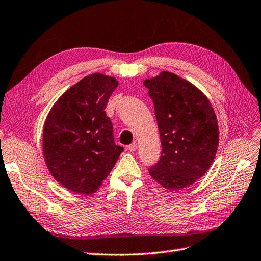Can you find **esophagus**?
Wrapping results in <instances>:
<instances>
[{
	"mask_svg": "<svg viewBox=\"0 0 261 261\" xmlns=\"http://www.w3.org/2000/svg\"><path fill=\"white\" fill-rule=\"evenodd\" d=\"M136 148H137V143L136 142H134V143H132L128 147H127V149H128L129 151H134V150H136Z\"/></svg>",
	"mask_w": 261,
	"mask_h": 261,
	"instance_id": "esophagus-1",
	"label": "esophagus"
}]
</instances>
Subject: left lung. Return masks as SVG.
<instances>
[{
    "instance_id": "left-lung-1",
    "label": "left lung",
    "mask_w": 261,
    "mask_h": 261,
    "mask_svg": "<svg viewBox=\"0 0 261 261\" xmlns=\"http://www.w3.org/2000/svg\"><path fill=\"white\" fill-rule=\"evenodd\" d=\"M155 107L162 156L149 175L164 188L188 187L212 166L219 143L211 101L192 83L162 72L144 81Z\"/></svg>"
}]
</instances>
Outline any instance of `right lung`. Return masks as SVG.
I'll list each match as a JSON object with an SVG mask.
<instances>
[{
    "label": "right lung",
    "instance_id": "right-lung-1",
    "mask_svg": "<svg viewBox=\"0 0 261 261\" xmlns=\"http://www.w3.org/2000/svg\"><path fill=\"white\" fill-rule=\"evenodd\" d=\"M118 82L94 73L76 83L50 109L43 129V155L50 175L81 195L100 187L123 147L116 145L105 109Z\"/></svg>",
    "mask_w": 261,
    "mask_h": 261
}]
</instances>
